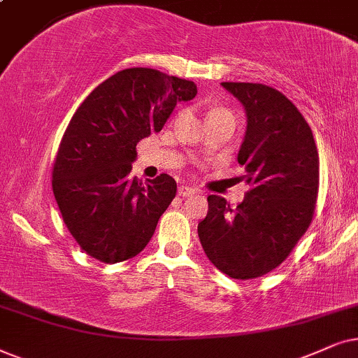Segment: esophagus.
<instances>
[{
  "label": "esophagus",
  "mask_w": 358,
  "mask_h": 358,
  "mask_svg": "<svg viewBox=\"0 0 358 358\" xmlns=\"http://www.w3.org/2000/svg\"><path fill=\"white\" fill-rule=\"evenodd\" d=\"M198 192L194 188H192V187H178V196H182V198H187V196H193V194H196Z\"/></svg>",
  "instance_id": "1"
}]
</instances>
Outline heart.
<instances>
[{"mask_svg": "<svg viewBox=\"0 0 358 358\" xmlns=\"http://www.w3.org/2000/svg\"><path fill=\"white\" fill-rule=\"evenodd\" d=\"M219 113H229V111L224 108H216V109H211V111L208 113V116H211V114H219Z\"/></svg>", "mask_w": 358, "mask_h": 358, "instance_id": "heart-1", "label": "heart"}]
</instances>
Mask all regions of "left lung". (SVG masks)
<instances>
[{"label": "left lung", "instance_id": "8db88e82", "mask_svg": "<svg viewBox=\"0 0 358 358\" xmlns=\"http://www.w3.org/2000/svg\"><path fill=\"white\" fill-rule=\"evenodd\" d=\"M222 87L247 113L237 160L250 189L237 208L216 194L208 196L198 236L217 270L252 280L287 260L308 231L317 201L319 154L306 119L278 90L234 82Z\"/></svg>", "mask_w": 358, "mask_h": 358}]
</instances>
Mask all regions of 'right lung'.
<instances>
[{
  "label": "right lung",
  "mask_w": 358,
  "mask_h": 358,
  "mask_svg": "<svg viewBox=\"0 0 358 358\" xmlns=\"http://www.w3.org/2000/svg\"><path fill=\"white\" fill-rule=\"evenodd\" d=\"M196 85L154 69H126L98 85L62 137L52 189L62 219L85 254L117 264L141 254L176 194V182L131 176L136 145L160 132Z\"/></svg>",
  "instance_id": "1"
}]
</instances>
